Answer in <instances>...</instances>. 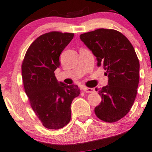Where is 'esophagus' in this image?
<instances>
[{
    "label": "esophagus",
    "instance_id": "obj_1",
    "mask_svg": "<svg viewBox=\"0 0 152 152\" xmlns=\"http://www.w3.org/2000/svg\"><path fill=\"white\" fill-rule=\"evenodd\" d=\"M84 91H85V92H87V93H92L94 91V89H93V88H89V87H85L84 88Z\"/></svg>",
    "mask_w": 152,
    "mask_h": 152
}]
</instances>
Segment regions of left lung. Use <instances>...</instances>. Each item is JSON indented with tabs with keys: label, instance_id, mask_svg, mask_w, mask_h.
Wrapping results in <instances>:
<instances>
[{
	"label": "left lung",
	"instance_id": "left-lung-1",
	"mask_svg": "<svg viewBox=\"0 0 152 152\" xmlns=\"http://www.w3.org/2000/svg\"><path fill=\"white\" fill-rule=\"evenodd\" d=\"M80 37L108 77V85L96 88L102 101L95 114L108 123L119 121L130 111L137 92L140 63L135 50L123 34L114 29H96Z\"/></svg>",
	"mask_w": 152,
	"mask_h": 152
}]
</instances>
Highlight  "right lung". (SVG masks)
Listing matches in <instances>:
<instances>
[{
	"label": "right lung",
	"mask_w": 152,
	"mask_h": 152,
	"mask_svg": "<svg viewBox=\"0 0 152 152\" xmlns=\"http://www.w3.org/2000/svg\"><path fill=\"white\" fill-rule=\"evenodd\" d=\"M74 34L52 31L41 35L30 45L22 65L25 93L31 106L45 128H62L71 118V104L79 96L76 85L58 82L55 71L59 58Z\"/></svg>",
	"instance_id": "1"
}]
</instances>
